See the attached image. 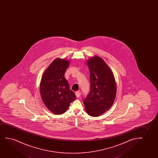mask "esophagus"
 <instances>
[{"instance_id": "obj_1", "label": "esophagus", "mask_w": 158, "mask_h": 158, "mask_svg": "<svg viewBox=\"0 0 158 158\" xmlns=\"http://www.w3.org/2000/svg\"><path fill=\"white\" fill-rule=\"evenodd\" d=\"M76 97L77 98H79L80 97V95H81V93H80V92H76Z\"/></svg>"}]
</instances>
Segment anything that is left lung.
<instances>
[{"label":"left lung","mask_w":158,"mask_h":158,"mask_svg":"<svg viewBox=\"0 0 158 158\" xmlns=\"http://www.w3.org/2000/svg\"><path fill=\"white\" fill-rule=\"evenodd\" d=\"M90 73V91L83 99L88 114L98 117L112 106L116 95L114 75L102 59L91 58L87 62Z\"/></svg>","instance_id":"left-lung-1"}]
</instances>
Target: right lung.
<instances>
[{
  "instance_id": "right-lung-1",
  "label": "right lung",
  "mask_w": 158,
  "mask_h": 158,
  "mask_svg": "<svg viewBox=\"0 0 158 158\" xmlns=\"http://www.w3.org/2000/svg\"><path fill=\"white\" fill-rule=\"evenodd\" d=\"M69 61L56 59L46 69L41 78L40 93L46 107L55 114H61L69 108L76 96L65 79Z\"/></svg>"
}]
</instances>
